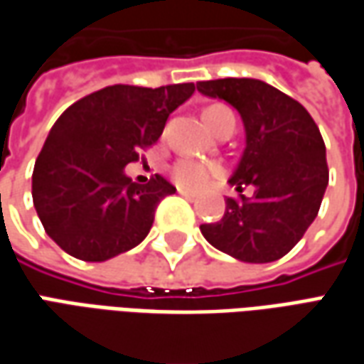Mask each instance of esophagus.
Listing matches in <instances>:
<instances>
[{"mask_svg": "<svg viewBox=\"0 0 364 364\" xmlns=\"http://www.w3.org/2000/svg\"><path fill=\"white\" fill-rule=\"evenodd\" d=\"M178 194H180V196H184L186 200H194V198H196V194H192V192H186V190H178Z\"/></svg>", "mask_w": 364, "mask_h": 364, "instance_id": "34e87169", "label": "esophagus"}]
</instances>
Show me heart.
Returning <instances> with one entry per match:
<instances>
[{"label": "heart", "instance_id": "b5f03b06", "mask_svg": "<svg viewBox=\"0 0 364 364\" xmlns=\"http://www.w3.org/2000/svg\"><path fill=\"white\" fill-rule=\"evenodd\" d=\"M228 119H235L234 112L228 107H210L206 110V122L210 124V129L215 130L222 122ZM168 174L172 178V182L182 190L188 192H200L208 188L212 182H215L218 178H222L224 170L218 164H208V162H200L196 158H178L176 162L170 166Z\"/></svg>", "mask_w": 364, "mask_h": 364}]
</instances>
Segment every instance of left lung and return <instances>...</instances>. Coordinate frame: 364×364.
<instances>
[{
	"instance_id": "left-lung-1",
	"label": "left lung",
	"mask_w": 364,
	"mask_h": 364,
	"mask_svg": "<svg viewBox=\"0 0 364 364\" xmlns=\"http://www.w3.org/2000/svg\"><path fill=\"white\" fill-rule=\"evenodd\" d=\"M198 91L230 102L245 129L244 154L228 180L240 198H228L224 218L200 225L202 235L240 262H275L313 224L329 184L319 129L301 102L257 79L200 81Z\"/></svg>"
}]
</instances>
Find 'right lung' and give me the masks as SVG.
Here are the masks:
<instances>
[{"label":"right lung","mask_w":364,"mask_h":364,"mask_svg":"<svg viewBox=\"0 0 364 364\" xmlns=\"http://www.w3.org/2000/svg\"><path fill=\"white\" fill-rule=\"evenodd\" d=\"M194 82L158 89L112 85L82 97L53 124L33 168V206L45 232L82 262H107L149 235L166 178L136 184L124 174L152 146Z\"/></svg>","instance_id":"right-lung-1"}]
</instances>
